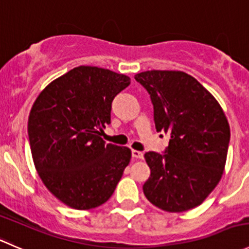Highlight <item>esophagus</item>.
Instances as JSON below:
<instances>
[{
	"label": "esophagus",
	"mask_w": 249,
	"mask_h": 249,
	"mask_svg": "<svg viewBox=\"0 0 249 249\" xmlns=\"http://www.w3.org/2000/svg\"><path fill=\"white\" fill-rule=\"evenodd\" d=\"M132 156H133V159H135V160H142V157H144V155H142V151H138V150H132Z\"/></svg>",
	"instance_id": "obj_1"
}]
</instances>
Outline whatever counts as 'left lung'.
<instances>
[{"label":"left lung","instance_id":"obj_1","mask_svg":"<svg viewBox=\"0 0 249 249\" xmlns=\"http://www.w3.org/2000/svg\"><path fill=\"white\" fill-rule=\"evenodd\" d=\"M135 80L149 92L157 132L169 133L166 154L144 155L150 178L147 200L179 213L200 206L220 181L230 142V125L218 100L183 71L150 70Z\"/></svg>","mask_w":249,"mask_h":249}]
</instances>
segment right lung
<instances>
[{"label": "right lung", "mask_w": 249, "mask_h": 249, "mask_svg": "<svg viewBox=\"0 0 249 249\" xmlns=\"http://www.w3.org/2000/svg\"><path fill=\"white\" fill-rule=\"evenodd\" d=\"M130 78L97 66H77L52 81L29 115L35 168L49 193L73 209H92L114 194L132 157L127 146L100 138L114 98Z\"/></svg>", "instance_id": "obj_1"}]
</instances>
